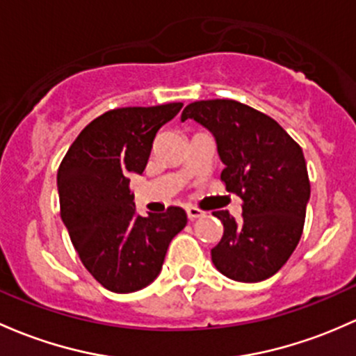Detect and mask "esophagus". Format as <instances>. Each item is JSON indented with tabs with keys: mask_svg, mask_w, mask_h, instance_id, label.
I'll list each match as a JSON object with an SVG mask.
<instances>
[{
	"mask_svg": "<svg viewBox=\"0 0 356 356\" xmlns=\"http://www.w3.org/2000/svg\"><path fill=\"white\" fill-rule=\"evenodd\" d=\"M186 213H188L189 220H196V218H200V216H203V211L197 208H188L186 209Z\"/></svg>",
	"mask_w": 356,
	"mask_h": 356,
	"instance_id": "obj_1",
	"label": "esophagus"
}]
</instances>
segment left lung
Instances as JSON below:
<instances>
[{"label":"left lung","instance_id":"8db88e82","mask_svg":"<svg viewBox=\"0 0 356 356\" xmlns=\"http://www.w3.org/2000/svg\"><path fill=\"white\" fill-rule=\"evenodd\" d=\"M186 119L215 136L225 163L220 179L244 201L241 222L213 213L223 223L213 264L235 282H263L282 269L304 232L310 197L304 152L275 119L237 100L193 102L182 111Z\"/></svg>","mask_w":356,"mask_h":356}]
</instances>
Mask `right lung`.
Wrapping results in <instances>:
<instances>
[{
  "label": "right lung",
  "instance_id": "right-lung-1",
  "mask_svg": "<svg viewBox=\"0 0 356 356\" xmlns=\"http://www.w3.org/2000/svg\"><path fill=\"white\" fill-rule=\"evenodd\" d=\"M181 109L174 102L106 112L78 134L59 165L63 223L90 275L115 293L149 285L188 223L179 207L138 215L129 191V174H143L156 131Z\"/></svg>",
  "mask_w": 356,
  "mask_h": 356
}]
</instances>
